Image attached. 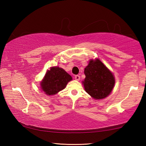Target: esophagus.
<instances>
[{
	"label": "esophagus",
	"mask_w": 146,
	"mask_h": 146,
	"mask_svg": "<svg viewBox=\"0 0 146 146\" xmlns=\"http://www.w3.org/2000/svg\"><path fill=\"white\" fill-rule=\"evenodd\" d=\"M80 76L79 75H75V79L76 80H80Z\"/></svg>",
	"instance_id": "obj_1"
}]
</instances>
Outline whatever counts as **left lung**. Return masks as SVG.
I'll return each mask as SVG.
<instances>
[{
    "label": "left lung",
    "mask_w": 146,
    "mask_h": 146,
    "mask_svg": "<svg viewBox=\"0 0 146 146\" xmlns=\"http://www.w3.org/2000/svg\"><path fill=\"white\" fill-rule=\"evenodd\" d=\"M84 74L86 78L82 83L93 99L102 100L110 95L115 84V76L99 58L90 59Z\"/></svg>",
    "instance_id": "obj_1"
}]
</instances>
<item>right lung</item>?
Instances as JSON below:
<instances>
[{
    "mask_svg": "<svg viewBox=\"0 0 146 146\" xmlns=\"http://www.w3.org/2000/svg\"><path fill=\"white\" fill-rule=\"evenodd\" d=\"M72 79L71 76L64 69L53 66L47 70L40 82V88L47 95H55L64 90Z\"/></svg>",
    "mask_w": 146,
    "mask_h": 146,
    "instance_id": "1",
    "label": "right lung"
}]
</instances>
